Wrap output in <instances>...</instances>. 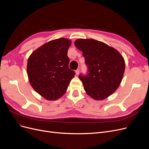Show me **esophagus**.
I'll return each mask as SVG.
<instances>
[{
    "label": "esophagus",
    "instance_id": "esophagus-1",
    "mask_svg": "<svg viewBox=\"0 0 149 149\" xmlns=\"http://www.w3.org/2000/svg\"><path fill=\"white\" fill-rule=\"evenodd\" d=\"M79 72H80V70H79V69H77V70H75V74H76V75H77L79 74Z\"/></svg>",
    "mask_w": 149,
    "mask_h": 149
}]
</instances>
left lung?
Listing matches in <instances>:
<instances>
[{"label": "left lung", "mask_w": 149, "mask_h": 149, "mask_svg": "<svg viewBox=\"0 0 149 149\" xmlns=\"http://www.w3.org/2000/svg\"><path fill=\"white\" fill-rule=\"evenodd\" d=\"M74 44L83 52L88 68L86 75L79 77L84 91L96 100L107 98L122 81L125 70L123 57L112 47L94 39L80 38Z\"/></svg>", "instance_id": "1"}]
</instances>
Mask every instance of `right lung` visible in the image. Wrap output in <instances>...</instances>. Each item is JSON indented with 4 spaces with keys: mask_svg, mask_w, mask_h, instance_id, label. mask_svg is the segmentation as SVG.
Listing matches in <instances>:
<instances>
[{
    "mask_svg": "<svg viewBox=\"0 0 149 149\" xmlns=\"http://www.w3.org/2000/svg\"><path fill=\"white\" fill-rule=\"evenodd\" d=\"M71 41L60 38L43 45L31 54L27 74L33 88L48 100L63 95L75 74L69 68L68 51Z\"/></svg>",
    "mask_w": 149,
    "mask_h": 149,
    "instance_id": "obj_1",
    "label": "right lung"
}]
</instances>
